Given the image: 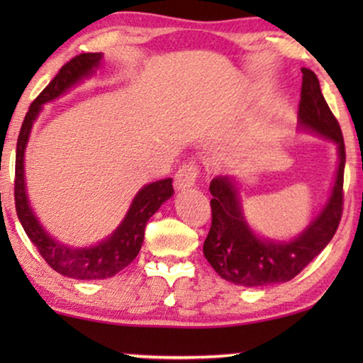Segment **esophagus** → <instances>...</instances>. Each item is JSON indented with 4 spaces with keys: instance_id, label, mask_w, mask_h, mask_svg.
<instances>
[{
    "instance_id": "1",
    "label": "esophagus",
    "mask_w": 363,
    "mask_h": 363,
    "mask_svg": "<svg viewBox=\"0 0 363 363\" xmlns=\"http://www.w3.org/2000/svg\"><path fill=\"white\" fill-rule=\"evenodd\" d=\"M200 175V168H198L196 163L186 162L178 168L175 173V186L178 190H185V188H190L195 185L196 178Z\"/></svg>"
}]
</instances>
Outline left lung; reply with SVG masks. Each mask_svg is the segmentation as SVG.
I'll return each instance as SVG.
<instances>
[{"label": "left lung", "instance_id": "obj_1", "mask_svg": "<svg viewBox=\"0 0 363 363\" xmlns=\"http://www.w3.org/2000/svg\"><path fill=\"white\" fill-rule=\"evenodd\" d=\"M299 123L302 128L337 143L339 167L329 201L320 215L289 242L261 240L242 216L235 182L230 177L211 180V228L203 255L223 279L236 286L261 287L291 281L334 238L344 210L345 145L339 122L320 92L319 79L302 67Z\"/></svg>", "mask_w": 363, "mask_h": 363}]
</instances>
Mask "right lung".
Returning <instances> with one entry per match:
<instances>
[{"label": "right lung", "instance_id": "obj_1", "mask_svg": "<svg viewBox=\"0 0 363 363\" xmlns=\"http://www.w3.org/2000/svg\"><path fill=\"white\" fill-rule=\"evenodd\" d=\"M101 52H84L64 64L56 77L29 106L16 143L14 205H16L19 221L44 261L59 274L72 277V279H106V277L116 276L118 271L130 264L142 247L147 221L175 193L172 186V178L148 183L133 198L130 210L123 218L121 226L113 231V235L108 236L106 241L99 242L97 246L82 247V250L81 247L74 250V247L54 241L34 216L28 201L26 185H24V148H26L33 122L41 112L43 104L54 101L74 84L91 76L94 69L101 64Z\"/></svg>", "mask_w": 363, "mask_h": 363}]
</instances>
